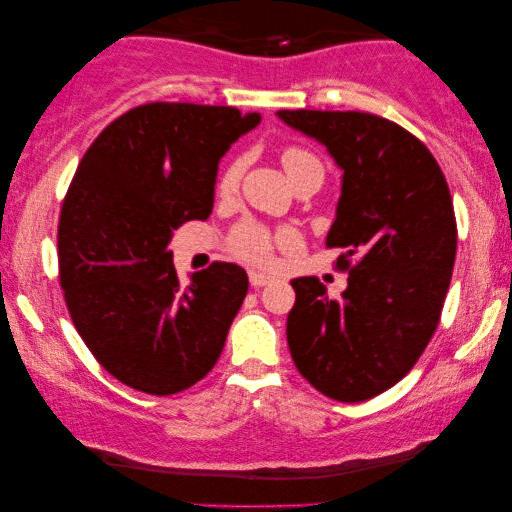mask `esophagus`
<instances>
[{
	"label": "esophagus",
	"instance_id": "1",
	"mask_svg": "<svg viewBox=\"0 0 512 512\" xmlns=\"http://www.w3.org/2000/svg\"><path fill=\"white\" fill-rule=\"evenodd\" d=\"M249 282H251V286H254V289H261V286H265V284H270V282H272V277H270V275H265V272L249 270Z\"/></svg>",
	"mask_w": 512,
	"mask_h": 512
}]
</instances>
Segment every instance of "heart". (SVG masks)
Segmentation results:
<instances>
[{
    "instance_id": "obj_1",
    "label": "heart",
    "mask_w": 512,
    "mask_h": 512,
    "mask_svg": "<svg viewBox=\"0 0 512 512\" xmlns=\"http://www.w3.org/2000/svg\"><path fill=\"white\" fill-rule=\"evenodd\" d=\"M282 165L286 174H289V179H296L298 174L310 170L321 172L319 160L314 158L310 151L300 149V146H289V149H284ZM240 177L242 160H235V163H230L226 170L221 172L219 184H216V193H219L221 198H230V195L237 191V186H240ZM291 237V233H284L282 240H291ZM272 244H275V237H272L263 226H256V223H244V226L235 230L233 240H230V247H233L235 254L251 263H268L272 254Z\"/></svg>"
}]
</instances>
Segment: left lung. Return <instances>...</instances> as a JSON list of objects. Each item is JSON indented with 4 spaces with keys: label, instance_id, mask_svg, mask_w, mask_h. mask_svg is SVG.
I'll list each match as a JSON object with an SVG mask.
<instances>
[{
    "label": "left lung",
    "instance_id": "8db88e82",
    "mask_svg": "<svg viewBox=\"0 0 512 512\" xmlns=\"http://www.w3.org/2000/svg\"><path fill=\"white\" fill-rule=\"evenodd\" d=\"M277 118L342 170L326 247L345 251L338 268L349 270L335 300L317 277L291 279L293 363L333 401H368L410 373L438 326L457 256L450 188L431 151L387 118L312 109Z\"/></svg>",
    "mask_w": 512,
    "mask_h": 512
}]
</instances>
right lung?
I'll use <instances>...</instances> for the list:
<instances>
[{
  "instance_id": "add662e5",
  "label": "right lung",
  "mask_w": 512,
  "mask_h": 512,
  "mask_svg": "<svg viewBox=\"0 0 512 512\" xmlns=\"http://www.w3.org/2000/svg\"><path fill=\"white\" fill-rule=\"evenodd\" d=\"M258 123L233 107L142 104L76 167L58 228L60 284L86 347L132 389L179 394L219 361L247 272L214 263L181 286L170 240L212 214L223 153Z\"/></svg>"
}]
</instances>
